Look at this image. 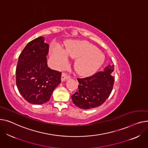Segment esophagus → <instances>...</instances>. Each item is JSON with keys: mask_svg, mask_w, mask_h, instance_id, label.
Here are the masks:
<instances>
[{"mask_svg": "<svg viewBox=\"0 0 148 148\" xmlns=\"http://www.w3.org/2000/svg\"><path fill=\"white\" fill-rule=\"evenodd\" d=\"M71 78V76H67L65 73H62V78H61V79H62V81H64L66 80H68Z\"/></svg>", "mask_w": 148, "mask_h": 148, "instance_id": "obj_1", "label": "esophagus"}]
</instances>
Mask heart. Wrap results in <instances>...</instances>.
<instances>
[{
  "mask_svg": "<svg viewBox=\"0 0 148 148\" xmlns=\"http://www.w3.org/2000/svg\"><path fill=\"white\" fill-rule=\"evenodd\" d=\"M51 56L58 68L64 67L68 62V56L76 58L75 68L83 76H90L96 72L105 61V56L95 46L86 41H75L64 49L58 43L52 46Z\"/></svg>",
  "mask_w": 148,
  "mask_h": 148,
  "instance_id": "heart-1",
  "label": "heart"
}]
</instances>
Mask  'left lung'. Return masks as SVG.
<instances>
[{"mask_svg":"<svg viewBox=\"0 0 148 148\" xmlns=\"http://www.w3.org/2000/svg\"><path fill=\"white\" fill-rule=\"evenodd\" d=\"M114 65H109L102 72L85 78H77L79 85L72 95L75 106L82 109L100 106L109 97L114 84Z\"/></svg>","mask_w":148,"mask_h":148,"instance_id":"obj_1","label":"left lung"}]
</instances>
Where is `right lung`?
<instances>
[{
    "instance_id": "1",
    "label": "right lung",
    "mask_w": 148,
    "mask_h": 148,
    "mask_svg": "<svg viewBox=\"0 0 148 148\" xmlns=\"http://www.w3.org/2000/svg\"><path fill=\"white\" fill-rule=\"evenodd\" d=\"M49 45L40 36L27 43L20 54L16 68V84L29 103L42 105L48 101L61 82L62 72L48 67Z\"/></svg>"
}]
</instances>
